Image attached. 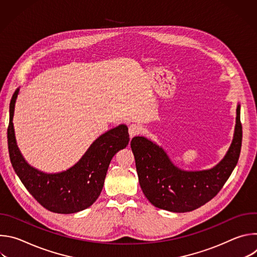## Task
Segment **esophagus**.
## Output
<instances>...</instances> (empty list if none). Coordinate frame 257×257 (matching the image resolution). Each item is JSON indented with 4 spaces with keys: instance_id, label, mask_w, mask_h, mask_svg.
Listing matches in <instances>:
<instances>
[{
    "instance_id": "34e87169",
    "label": "esophagus",
    "mask_w": 257,
    "mask_h": 257,
    "mask_svg": "<svg viewBox=\"0 0 257 257\" xmlns=\"http://www.w3.org/2000/svg\"><path fill=\"white\" fill-rule=\"evenodd\" d=\"M141 131H142V129H141V127L138 124H131L129 126V135H130L131 138L136 136V135H138V134H140Z\"/></svg>"
}]
</instances>
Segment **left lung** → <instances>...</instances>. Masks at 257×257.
<instances>
[{"mask_svg": "<svg viewBox=\"0 0 257 257\" xmlns=\"http://www.w3.org/2000/svg\"><path fill=\"white\" fill-rule=\"evenodd\" d=\"M236 123L235 136L225 159L214 168L200 172L181 171L158 145L142 136L133 137L131 150L145 197L156 207L174 212L191 211L211 200L224 187L240 157V105Z\"/></svg>", "mask_w": 257, "mask_h": 257, "instance_id": "obj_1", "label": "left lung"}]
</instances>
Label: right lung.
I'll list each match as a JSON object with an SVG mask.
<instances>
[{"label":"right lung","instance_id":"obj_1","mask_svg":"<svg viewBox=\"0 0 257 257\" xmlns=\"http://www.w3.org/2000/svg\"><path fill=\"white\" fill-rule=\"evenodd\" d=\"M16 90L10 101L7 130L12 167L22 184L41 205L57 213H74L89 207L99 196L109 163L129 142L128 128L120 125L99 136L81 160L59 174H44L31 168L22 158L14 136L13 114Z\"/></svg>","mask_w":257,"mask_h":257}]
</instances>
